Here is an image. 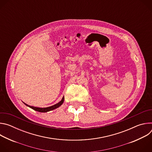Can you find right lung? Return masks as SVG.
<instances>
[{"label": "right lung", "mask_w": 152, "mask_h": 152, "mask_svg": "<svg viewBox=\"0 0 152 152\" xmlns=\"http://www.w3.org/2000/svg\"><path fill=\"white\" fill-rule=\"evenodd\" d=\"M64 97H62V100L58 102V103L54 104V105H52L51 106H49V107H34V106H29V105H28L26 104H25L27 106H29V107L32 108V110L36 111H38V112H40V113H47L48 111H52V110H53L55 109H56V108H58V107H59L63 103H64Z\"/></svg>", "instance_id": "obj_1"}]
</instances>
